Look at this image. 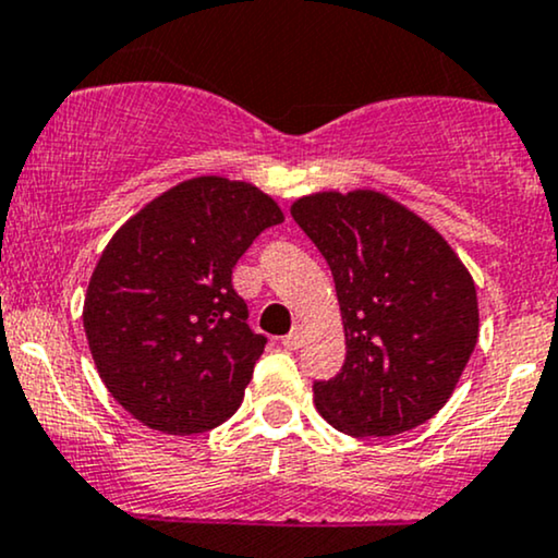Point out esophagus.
I'll return each mask as SVG.
<instances>
[{"label":"esophagus","mask_w":558,"mask_h":558,"mask_svg":"<svg viewBox=\"0 0 558 558\" xmlns=\"http://www.w3.org/2000/svg\"><path fill=\"white\" fill-rule=\"evenodd\" d=\"M301 343H304V330H301V327H293V330L283 338V348H288V351H296Z\"/></svg>","instance_id":"34e87169"}]
</instances>
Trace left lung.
Returning a JSON list of instances; mask_svg holds the SVG:
<instances>
[{"label":"left lung","mask_w":558,"mask_h":558,"mask_svg":"<svg viewBox=\"0 0 558 558\" xmlns=\"http://www.w3.org/2000/svg\"><path fill=\"white\" fill-rule=\"evenodd\" d=\"M332 270L345 361L314 381L330 426L395 436L449 400L478 340V299L458 254L379 192H322L291 207Z\"/></svg>","instance_id":"1"}]
</instances>
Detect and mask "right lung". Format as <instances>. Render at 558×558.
Returning <instances> with one entry per match:
<instances>
[{"mask_svg": "<svg viewBox=\"0 0 558 558\" xmlns=\"http://www.w3.org/2000/svg\"><path fill=\"white\" fill-rule=\"evenodd\" d=\"M278 223L257 186L199 177L145 205L100 254L87 345L113 400L145 426L190 436L239 411L267 338L246 325L233 267Z\"/></svg>", "mask_w": 558, "mask_h": 558, "instance_id": "add662e5", "label": "right lung"}]
</instances>
